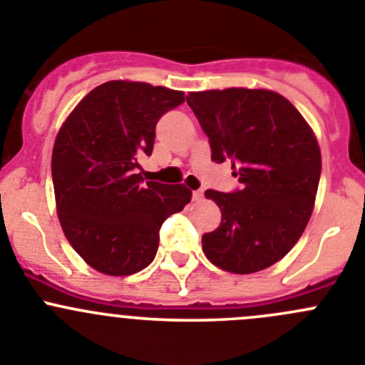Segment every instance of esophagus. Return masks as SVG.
I'll list each match as a JSON object with an SVG mask.
<instances>
[{
    "mask_svg": "<svg viewBox=\"0 0 365 365\" xmlns=\"http://www.w3.org/2000/svg\"><path fill=\"white\" fill-rule=\"evenodd\" d=\"M192 198L196 200V202H198V200H202V198H203V189L192 190Z\"/></svg>",
    "mask_w": 365,
    "mask_h": 365,
    "instance_id": "esophagus-1",
    "label": "esophagus"
}]
</instances>
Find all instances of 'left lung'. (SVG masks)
Wrapping results in <instances>:
<instances>
[{"instance_id":"obj_1","label":"left lung","mask_w":365,"mask_h":365,"mask_svg":"<svg viewBox=\"0 0 365 365\" xmlns=\"http://www.w3.org/2000/svg\"><path fill=\"white\" fill-rule=\"evenodd\" d=\"M187 104L209 136L214 162H232L241 187L205 190L221 210L203 234L207 259L254 274L282 259L304 232L321 180V149L288 98L270 90L192 91Z\"/></svg>"}]
</instances>
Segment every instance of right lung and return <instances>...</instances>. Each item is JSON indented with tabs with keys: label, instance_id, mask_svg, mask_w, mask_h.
<instances>
[{
	"label": "right lung",
	"instance_id": "right-lung-1",
	"mask_svg": "<svg viewBox=\"0 0 365 365\" xmlns=\"http://www.w3.org/2000/svg\"><path fill=\"white\" fill-rule=\"evenodd\" d=\"M183 91L110 81L91 90L57 133L52 180L61 227L73 250L101 274L131 275L155 259L160 227L190 202L185 185L142 180L163 113Z\"/></svg>",
	"mask_w": 365,
	"mask_h": 365
}]
</instances>
